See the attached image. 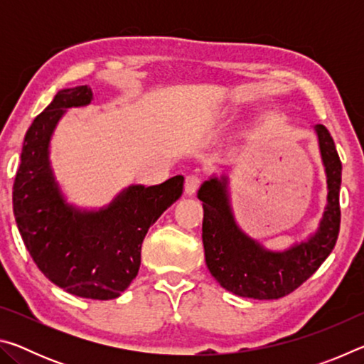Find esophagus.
<instances>
[{"label":"esophagus","mask_w":364,"mask_h":364,"mask_svg":"<svg viewBox=\"0 0 364 364\" xmlns=\"http://www.w3.org/2000/svg\"><path fill=\"white\" fill-rule=\"evenodd\" d=\"M199 184H200L199 176L188 175L186 181H184V193H186L188 196H193L197 191V188H199Z\"/></svg>","instance_id":"esophagus-1"}]
</instances>
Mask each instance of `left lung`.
<instances>
[{"mask_svg": "<svg viewBox=\"0 0 364 364\" xmlns=\"http://www.w3.org/2000/svg\"><path fill=\"white\" fill-rule=\"evenodd\" d=\"M328 183V204L318 230L284 250L267 249L237 225L231 207L228 175H212L197 193L204 207L202 242L205 263L221 287L239 297L273 300L295 291L332 252L341 228L338 193L342 164L328 128L315 125Z\"/></svg>", "mask_w": 364, "mask_h": 364, "instance_id": "1", "label": "left lung"}]
</instances>
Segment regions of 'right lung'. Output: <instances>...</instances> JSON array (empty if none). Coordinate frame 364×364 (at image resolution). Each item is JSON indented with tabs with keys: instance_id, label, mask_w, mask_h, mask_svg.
Here are the masks:
<instances>
[{
	"instance_id": "right-lung-1",
	"label": "right lung",
	"mask_w": 364,
	"mask_h": 364,
	"mask_svg": "<svg viewBox=\"0 0 364 364\" xmlns=\"http://www.w3.org/2000/svg\"><path fill=\"white\" fill-rule=\"evenodd\" d=\"M93 101L88 85L60 90L23 139L12 188L17 228L36 267L77 297L117 299L136 278L141 244L149 228L183 194L184 178L132 184L101 208L69 204L49 160L53 133L67 109Z\"/></svg>"
}]
</instances>
